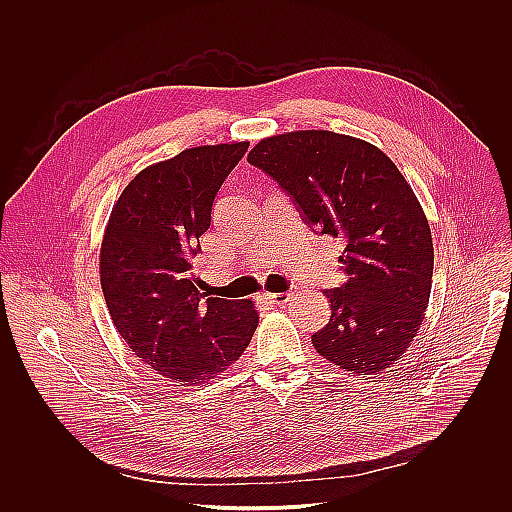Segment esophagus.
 Segmentation results:
<instances>
[{
	"mask_svg": "<svg viewBox=\"0 0 512 512\" xmlns=\"http://www.w3.org/2000/svg\"><path fill=\"white\" fill-rule=\"evenodd\" d=\"M293 297V291H285V293H267L265 299L273 305H285L289 299Z\"/></svg>",
	"mask_w": 512,
	"mask_h": 512,
	"instance_id": "esophagus-1",
	"label": "esophagus"
}]
</instances>
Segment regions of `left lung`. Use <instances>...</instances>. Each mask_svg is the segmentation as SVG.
Here are the masks:
<instances>
[{
  "label": "left lung",
  "mask_w": 512,
  "mask_h": 512,
  "mask_svg": "<svg viewBox=\"0 0 512 512\" xmlns=\"http://www.w3.org/2000/svg\"><path fill=\"white\" fill-rule=\"evenodd\" d=\"M247 161L309 227L345 241L349 279L325 289L331 319L311 337L317 353L365 375L395 365L425 319L435 261L429 221L397 165L363 139L321 129L267 137Z\"/></svg>",
  "instance_id": "left-lung-1"
}]
</instances>
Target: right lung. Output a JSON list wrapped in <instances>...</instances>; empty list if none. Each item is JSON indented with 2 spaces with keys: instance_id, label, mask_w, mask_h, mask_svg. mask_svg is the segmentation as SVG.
<instances>
[{
  "instance_id": "obj_1",
  "label": "right lung",
  "mask_w": 512,
  "mask_h": 512,
  "mask_svg": "<svg viewBox=\"0 0 512 512\" xmlns=\"http://www.w3.org/2000/svg\"><path fill=\"white\" fill-rule=\"evenodd\" d=\"M249 141L201 145L139 171L111 209L99 253L111 321L159 375L197 385L247 349L259 315L249 299L199 293L191 259L211 209Z\"/></svg>"
}]
</instances>
